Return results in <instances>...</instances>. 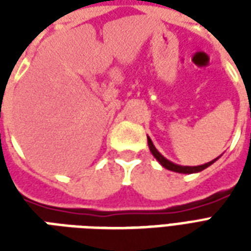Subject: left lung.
<instances>
[{
  "instance_id": "left-lung-1",
  "label": "left lung",
  "mask_w": 251,
  "mask_h": 251,
  "mask_svg": "<svg viewBox=\"0 0 251 251\" xmlns=\"http://www.w3.org/2000/svg\"><path fill=\"white\" fill-rule=\"evenodd\" d=\"M148 145H149V149H151V152H152L153 156L157 158V161L163 165L164 168L169 169V171H174V172H179V174H195V172H200V171H203V169H205L207 167H210L211 164L216 161L215 158V160H212L210 163L203 164V165H199V167H181V165H176V164L171 163L169 160H167V158L164 157L163 154L154 148L152 140H151L149 137H148Z\"/></svg>"
}]
</instances>
